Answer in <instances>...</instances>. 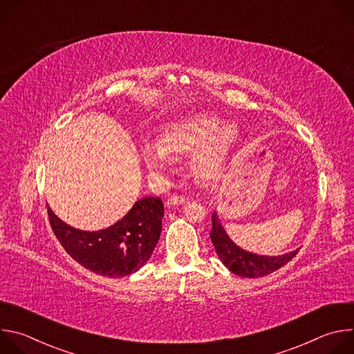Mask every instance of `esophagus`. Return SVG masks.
<instances>
[{"label":"esophagus","instance_id":"34e87169","mask_svg":"<svg viewBox=\"0 0 354 354\" xmlns=\"http://www.w3.org/2000/svg\"><path fill=\"white\" fill-rule=\"evenodd\" d=\"M186 201V198L183 197V196H179V194H174V196H171L168 200H167V206L168 207H175V206H180V205H183Z\"/></svg>","mask_w":354,"mask_h":354}]
</instances>
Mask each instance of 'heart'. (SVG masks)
<instances>
[{"label":"heart","mask_w":354,"mask_h":354,"mask_svg":"<svg viewBox=\"0 0 354 354\" xmlns=\"http://www.w3.org/2000/svg\"><path fill=\"white\" fill-rule=\"evenodd\" d=\"M209 113L194 115L168 124L160 134L157 145L144 147L142 156L151 171H161L168 157L176 158L194 153L190 157L193 176L203 182L217 180L223 172L228 148L236 137V127L225 124Z\"/></svg>","instance_id":"heart-1"}]
</instances>
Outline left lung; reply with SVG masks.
Returning <instances> with one entry per match:
<instances>
[{
  "mask_svg": "<svg viewBox=\"0 0 354 354\" xmlns=\"http://www.w3.org/2000/svg\"><path fill=\"white\" fill-rule=\"evenodd\" d=\"M212 220H213V228L210 232V238L216 248L217 255L221 259V262L225 265V268H228L236 276L254 279V277H262V276L270 274L274 270L284 266L287 262H290L299 250L298 248L281 257H261V255L250 254V252L241 249L230 239V236L225 234L224 228L221 227V223L216 212L213 213Z\"/></svg>",
  "mask_w": 354,
  "mask_h": 354,
  "instance_id": "1",
  "label": "left lung"
}]
</instances>
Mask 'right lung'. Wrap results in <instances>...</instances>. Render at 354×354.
Returning a JSON list of instances; mask_svg holds the SVG:
<instances>
[{
	"label": "right lung",
	"mask_w": 354,
	"mask_h": 354,
	"mask_svg": "<svg viewBox=\"0 0 354 354\" xmlns=\"http://www.w3.org/2000/svg\"><path fill=\"white\" fill-rule=\"evenodd\" d=\"M52 230L67 254L85 269L106 277H124L149 259L160 239L164 217L161 197H144L116 224L81 231L63 223L47 206Z\"/></svg>",
	"instance_id": "add662e5"
}]
</instances>
